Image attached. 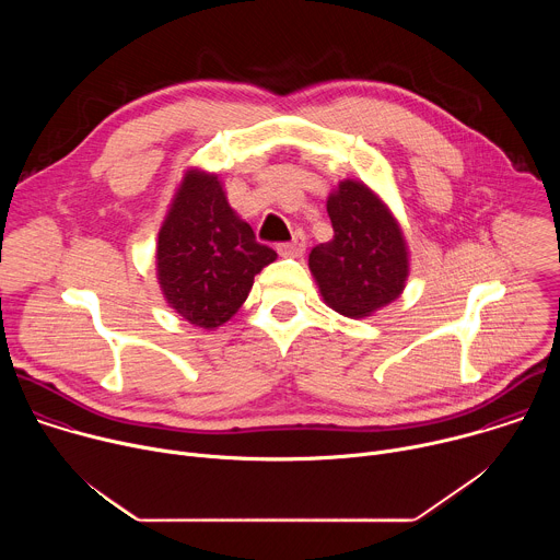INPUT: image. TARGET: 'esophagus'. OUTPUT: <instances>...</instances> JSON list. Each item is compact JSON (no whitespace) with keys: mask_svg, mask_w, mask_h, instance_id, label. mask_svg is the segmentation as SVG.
<instances>
[{"mask_svg":"<svg viewBox=\"0 0 560 560\" xmlns=\"http://www.w3.org/2000/svg\"><path fill=\"white\" fill-rule=\"evenodd\" d=\"M277 253L281 257H301L305 253V236L301 232H296L292 242H285V244L277 246Z\"/></svg>","mask_w":560,"mask_h":560,"instance_id":"esophagus-1","label":"esophagus"}]
</instances>
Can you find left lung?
Here are the masks:
<instances>
[{
  "label": "left lung",
  "instance_id": "left-lung-1",
  "mask_svg": "<svg viewBox=\"0 0 560 560\" xmlns=\"http://www.w3.org/2000/svg\"><path fill=\"white\" fill-rule=\"evenodd\" d=\"M335 236L312 248L307 266L324 301L352 318L370 316L404 292L410 259L401 225L363 182L328 197Z\"/></svg>",
  "mask_w": 560,
  "mask_h": 560
}]
</instances>
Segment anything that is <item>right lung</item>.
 <instances>
[{"label":"right lung","mask_w":560,"mask_h":560,"mask_svg":"<svg viewBox=\"0 0 560 560\" xmlns=\"http://www.w3.org/2000/svg\"><path fill=\"white\" fill-rule=\"evenodd\" d=\"M275 259L230 208L219 177L186 171L156 242V279L168 305L188 324L214 330L244 305L255 275Z\"/></svg>","instance_id":"right-lung-1"}]
</instances>
